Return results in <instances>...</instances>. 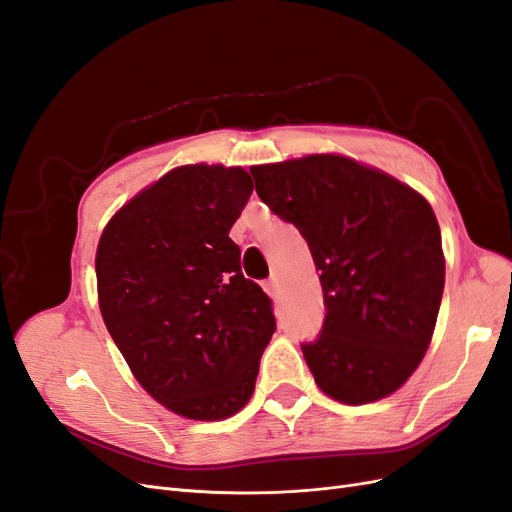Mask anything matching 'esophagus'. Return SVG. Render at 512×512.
<instances>
[{"mask_svg":"<svg viewBox=\"0 0 512 512\" xmlns=\"http://www.w3.org/2000/svg\"><path fill=\"white\" fill-rule=\"evenodd\" d=\"M262 288H265V292H267V294H271V297H275V290H277V282H275V280H269V282H265V284H262Z\"/></svg>","mask_w":512,"mask_h":512,"instance_id":"34e87169","label":"esophagus"}]
</instances>
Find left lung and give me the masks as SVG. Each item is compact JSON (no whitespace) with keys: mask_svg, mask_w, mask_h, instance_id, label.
Listing matches in <instances>:
<instances>
[{"mask_svg":"<svg viewBox=\"0 0 512 512\" xmlns=\"http://www.w3.org/2000/svg\"><path fill=\"white\" fill-rule=\"evenodd\" d=\"M256 192L299 228L324 292V327L303 356L318 389L348 406L395 393L431 344L444 290L427 198L339 153L252 166Z\"/></svg>","mask_w":512,"mask_h":512,"instance_id":"1","label":"left lung"}]
</instances>
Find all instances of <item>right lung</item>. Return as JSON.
<instances>
[{"label": "right lung", "mask_w": 512, "mask_h": 512, "mask_svg": "<svg viewBox=\"0 0 512 512\" xmlns=\"http://www.w3.org/2000/svg\"><path fill=\"white\" fill-rule=\"evenodd\" d=\"M254 181L241 166L185 164L123 205L96 252L98 303L143 389L190 421H222L254 393L275 318L228 232Z\"/></svg>", "instance_id": "add662e5"}]
</instances>
